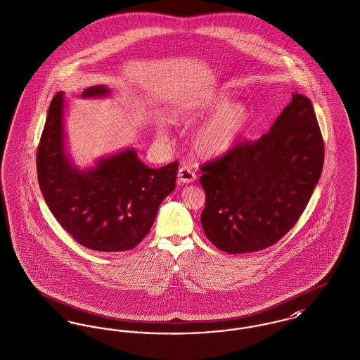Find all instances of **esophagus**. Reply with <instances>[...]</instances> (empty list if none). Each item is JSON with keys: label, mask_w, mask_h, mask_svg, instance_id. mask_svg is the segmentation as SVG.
I'll list each match as a JSON object with an SVG mask.
<instances>
[{"label": "esophagus", "mask_w": 360, "mask_h": 360, "mask_svg": "<svg viewBox=\"0 0 360 360\" xmlns=\"http://www.w3.org/2000/svg\"><path fill=\"white\" fill-rule=\"evenodd\" d=\"M194 179H195V174L193 172V169L189 166L184 165V166L179 167V169H178V181L181 184H191Z\"/></svg>", "instance_id": "esophagus-1"}]
</instances>
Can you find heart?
Instances as JSON below:
<instances>
[{
  "label": "heart",
  "mask_w": 360,
  "mask_h": 360,
  "mask_svg": "<svg viewBox=\"0 0 360 360\" xmlns=\"http://www.w3.org/2000/svg\"><path fill=\"white\" fill-rule=\"evenodd\" d=\"M202 120L191 134V149L201 159H219L229 155L245 136L252 122V110L246 103L235 102L226 91H213L200 96L175 102L169 107L171 124H191ZM156 137L167 140V124L156 127Z\"/></svg>",
  "instance_id": "obj_1"
}]
</instances>
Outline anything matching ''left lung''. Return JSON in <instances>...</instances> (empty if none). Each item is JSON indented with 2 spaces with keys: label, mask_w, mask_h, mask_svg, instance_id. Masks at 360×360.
<instances>
[{
  "label": "left lung",
  "mask_w": 360,
  "mask_h": 360,
  "mask_svg": "<svg viewBox=\"0 0 360 360\" xmlns=\"http://www.w3.org/2000/svg\"><path fill=\"white\" fill-rule=\"evenodd\" d=\"M323 141L310 99L295 92L269 131L201 167V224L230 254L272 246L295 226L317 186Z\"/></svg>",
  "instance_id": "obj_1"
}]
</instances>
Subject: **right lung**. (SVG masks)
Instances as JSON below:
<instances>
[{
    "instance_id": "1",
    "label": "right lung",
    "mask_w": 360,
    "mask_h": 360,
    "mask_svg": "<svg viewBox=\"0 0 360 360\" xmlns=\"http://www.w3.org/2000/svg\"><path fill=\"white\" fill-rule=\"evenodd\" d=\"M94 85L83 99L110 96ZM64 92L49 107L37 153L38 181L44 201L76 242L96 252H125L149 233L162 201L175 189L178 162L149 169L134 148H124L79 169L66 147Z\"/></svg>"
}]
</instances>
